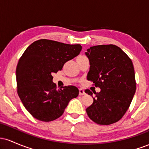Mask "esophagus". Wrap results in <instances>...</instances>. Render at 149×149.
<instances>
[{
  "instance_id": "obj_1",
  "label": "esophagus",
  "mask_w": 149,
  "mask_h": 149,
  "mask_svg": "<svg viewBox=\"0 0 149 149\" xmlns=\"http://www.w3.org/2000/svg\"><path fill=\"white\" fill-rule=\"evenodd\" d=\"M85 95L84 90H83V89H82V88H80L79 89V95L81 96V95Z\"/></svg>"
}]
</instances>
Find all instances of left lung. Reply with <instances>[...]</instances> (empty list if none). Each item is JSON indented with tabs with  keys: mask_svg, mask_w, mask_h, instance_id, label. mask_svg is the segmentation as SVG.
<instances>
[{
	"mask_svg": "<svg viewBox=\"0 0 149 149\" xmlns=\"http://www.w3.org/2000/svg\"><path fill=\"white\" fill-rule=\"evenodd\" d=\"M85 54L90 60L87 79L101 89L93 103L86 109L88 116L99 125H108L123 118L136 91V80L132 61L119 47L101 45L90 47ZM85 93L91 95L90 90Z\"/></svg>",
	"mask_w": 149,
	"mask_h": 149,
	"instance_id": "8db88e82",
	"label": "left lung"
}]
</instances>
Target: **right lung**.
<instances>
[{
  "mask_svg": "<svg viewBox=\"0 0 149 149\" xmlns=\"http://www.w3.org/2000/svg\"><path fill=\"white\" fill-rule=\"evenodd\" d=\"M81 45L47 39L36 40L27 47L16 69L17 94L33 117L43 122L57 119L79 90L73 85L58 89L52 73L62 69L66 61L79 54Z\"/></svg>",
  "mask_w": 149,
  "mask_h": 149,
  "instance_id": "obj_1",
  "label": "right lung"
}]
</instances>
